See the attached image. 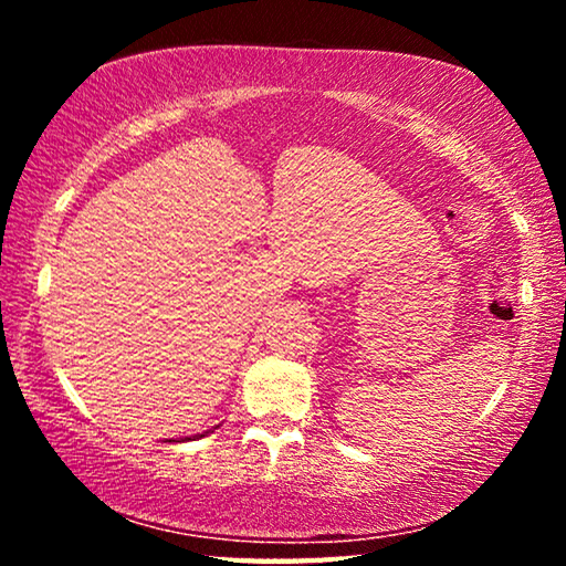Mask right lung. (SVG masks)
Returning <instances> with one entry per match:
<instances>
[{"label": "right lung", "mask_w": 566, "mask_h": 566, "mask_svg": "<svg viewBox=\"0 0 566 566\" xmlns=\"http://www.w3.org/2000/svg\"><path fill=\"white\" fill-rule=\"evenodd\" d=\"M214 429H217V427H214ZM209 432H212V429H209ZM209 432H205V434H209ZM205 434H197V439H199V437H205ZM187 439H189V437L181 439V442H187Z\"/></svg>", "instance_id": "1"}]
</instances>
